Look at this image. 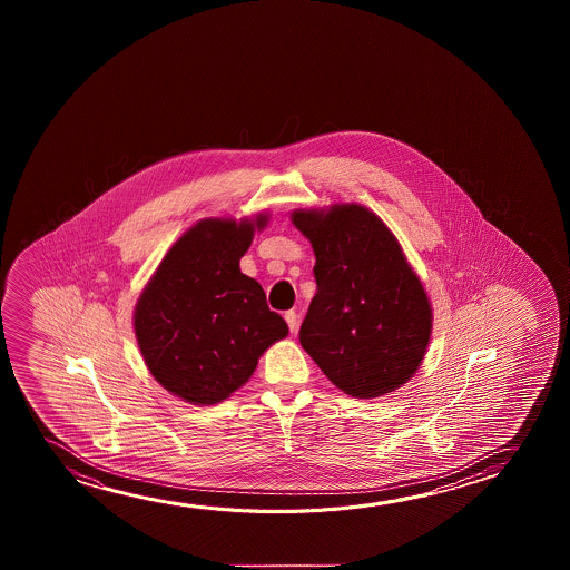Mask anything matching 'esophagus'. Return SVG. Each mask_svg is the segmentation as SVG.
<instances>
[{
  "label": "esophagus",
  "instance_id": "1",
  "mask_svg": "<svg viewBox=\"0 0 570 570\" xmlns=\"http://www.w3.org/2000/svg\"><path fill=\"white\" fill-rule=\"evenodd\" d=\"M284 320L288 323L289 333H296L297 331V313L294 309L284 313Z\"/></svg>",
  "mask_w": 570,
  "mask_h": 570
}]
</instances>
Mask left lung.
<instances>
[{
	"label": "left lung",
	"mask_w": 570,
	"mask_h": 570,
	"mask_svg": "<svg viewBox=\"0 0 570 570\" xmlns=\"http://www.w3.org/2000/svg\"><path fill=\"white\" fill-rule=\"evenodd\" d=\"M312 243L315 282L299 343L338 390L374 399L399 390L424 360L432 305L397 237L362 204L294 210Z\"/></svg>",
	"instance_id": "1"
}]
</instances>
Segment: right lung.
<instances>
[{"label": "right lung", "instance_id": "add662e5", "mask_svg": "<svg viewBox=\"0 0 570 570\" xmlns=\"http://www.w3.org/2000/svg\"><path fill=\"white\" fill-rule=\"evenodd\" d=\"M268 214L206 218L167 250L138 297L134 333L149 374L193 405H216L247 383L288 325L239 261Z\"/></svg>", "mask_w": 570, "mask_h": 570}]
</instances>
